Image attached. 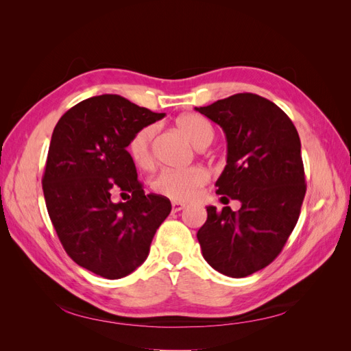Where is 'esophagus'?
<instances>
[{
  "label": "esophagus",
  "mask_w": 351,
  "mask_h": 351,
  "mask_svg": "<svg viewBox=\"0 0 351 351\" xmlns=\"http://www.w3.org/2000/svg\"><path fill=\"white\" fill-rule=\"evenodd\" d=\"M184 208H186V205L182 204V202H173V212H180Z\"/></svg>",
  "instance_id": "1"
}]
</instances>
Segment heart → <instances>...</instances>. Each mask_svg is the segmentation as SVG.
Here are the masks:
<instances>
[{
	"label": "heart",
	"instance_id": "b5f03b06",
	"mask_svg": "<svg viewBox=\"0 0 351 351\" xmlns=\"http://www.w3.org/2000/svg\"><path fill=\"white\" fill-rule=\"evenodd\" d=\"M177 129L197 149H204V147L209 146L215 134L212 124L205 117L197 114H184L178 117ZM154 136V125H145L132 136L127 151H129L136 165L146 168L152 164L151 146ZM208 180L209 174L202 167L168 169V171H162L154 180L152 187L158 195L178 202H187L197 196L199 190L208 183Z\"/></svg>",
	"mask_w": 351,
	"mask_h": 351
}]
</instances>
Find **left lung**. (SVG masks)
I'll return each mask as SVG.
<instances>
[{
    "mask_svg": "<svg viewBox=\"0 0 351 351\" xmlns=\"http://www.w3.org/2000/svg\"><path fill=\"white\" fill-rule=\"evenodd\" d=\"M195 110L226 133L227 165L217 195L241 204L236 212L206 206L197 231L202 254L227 277H247L278 256L299 219L306 193L300 137L280 107L254 93Z\"/></svg>",
    "mask_w": 351,
    "mask_h": 351,
    "instance_id": "left-lung-1",
    "label": "left lung"
}]
</instances>
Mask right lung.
<instances>
[{"mask_svg": "<svg viewBox=\"0 0 351 351\" xmlns=\"http://www.w3.org/2000/svg\"><path fill=\"white\" fill-rule=\"evenodd\" d=\"M164 115L105 93L74 105L52 133L42 178L48 214L69 256L99 277L141 267L171 212L165 196L145 195L127 152L132 136ZM115 191L132 196L115 204Z\"/></svg>", "mask_w": 351, "mask_h": 351, "instance_id": "1", "label": "right lung"}]
</instances>
